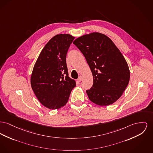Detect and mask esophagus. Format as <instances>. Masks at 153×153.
Masks as SVG:
<instances>
[{"mask_svg": "<svg viewBox=\"0 0 153 153\" xmlns=\"http://www.w3.org/2000/svg\"><path fill=\"white\" fill-rule=\"evenodd\" d=\"M82 77L81 76H80L79 77V78H78V79H77V81H81L82 80Z\"/></svg>", "mask_w": 153, "mask_h": 153, "instance_id": "obj_1", "label": "esophagus"}]
</instances>
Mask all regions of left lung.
Listing matches in <instances>:
<instances>
[{"label":"left lung","instance_id":"obj_1","mask_svg":"<svg viewBox=\"0 0 153 153\" xmlns=\"http://www.w3.org/2000/svg\"><path fill=\"white\" fill-rule=\"evenodd\" d=\"M85 56L93 76V85L86 92L90 100L108 106L126 90L130 72L125 58L112 40L99 32L84 35L73 43Z\"/></svg>","mask_w":153,"mask_h":153}]
</instances>
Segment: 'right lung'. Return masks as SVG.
Here are the masks:
<instances>
[{
	"mask_svg": "<svg viewBox=\"0 0 153 153\" xmlns=\"http://www.w3.org/2000/svg\"><path fill=\"white\" fill-rule=\"evenodd\" d=\"M74 37L54 36L45 45L34 65L30 77L32 88L46 108L58 109L68 102L76 81L69 77L66 54Z\"/></svg>",
	"mask_w": 153,
	"mask_h": 153,
	"instance_id": "add662e5",
	"label": "right lung"
}]
</instances>
